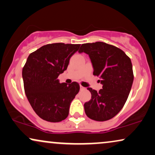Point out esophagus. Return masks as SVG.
Instances as JSON below:
<instances>
[{"instance_id":"obj_1","label":"esophagus","mask_w":155,"mask_h":155,"mask_svg":"<svg viewBox=\"0 0 155 155\" xmlns=\"http://www.w3.org/2000/svg\"><path fill=\"white\" fill-rule=\"evenodd\" d=\"M80 89H81V90H84V89H85V88H84V87H82L81 85H80Z\"/></svg>"}]
</instances>
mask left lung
Here are the masks:
<instances>
[{
	"instance_id": "left-lung-1",
	"label": "left lung",
	"mask_w": 155,
	"mask_h": 155,
	"mask_svg": "<svg viewBox=\"0 0 155 155\" xmlns=\"http://www.w3.org/2000/svg\"><path fill=\"white\" fill-rule=\"evenodd\" d=\"M83 52L89 55L93 74L103 85L98 92L87 88L91 99L84 104L85 113L93 120H109L121 111L130 94L134 80L132 61L120 48L104 42L82 44L79 53Z\"/></svg>"
}]
</instances>
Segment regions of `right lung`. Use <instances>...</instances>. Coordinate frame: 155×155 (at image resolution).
<instances>
[{"label": "right lung", "instance_id": "obj_1", "mask_svg": "<svg viewBox=\"0 0 155 155\" xmlns=\"http://www.w3.org/2000/svg\"><path fill=\"white\" fill-rule=\"evenodd\" d=\"M80 44H47L31 53L22 76L27 99L38 117L58 122L68 117L71 101L79 93L77 82L59 83L58 76L66 70L70 58Z\"/></svg>", "mask_w": 155, "mask_h": 155}]
</instances>
